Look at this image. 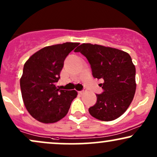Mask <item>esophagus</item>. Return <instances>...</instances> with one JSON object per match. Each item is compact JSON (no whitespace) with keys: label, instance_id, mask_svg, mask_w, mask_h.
I'll return each mask as SVG.
<instances>
[{"label":"esophagus","instance_id":"1","mask_svg":"<svg viewBox=\"0 0 157 157\" xmlns=\"http://www.w3.org/2000/svg\"><path fill=\"white\" fill-rule=\"evenodd\" d=\"M86 92V90H81V91H79V94H81V95H82V94H84Z\"/></svg>","mask_w":157,"mask_h":157}]
</instances>
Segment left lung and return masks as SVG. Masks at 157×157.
<instances>
[{
    "instance_id": "8db88e82",
    "label": "left lung",
    "mask_w": 157,
    "mask_h": 157,
    "mask_svg": "<svg viewBox=\"0 0 157 157\" xmlns=\"http://www.w3.org/2000/svg\"><path fill=\"white\" fill-rule=\"evenodd\" d=\"M86 56L94 78L101 79L102 94L88 109L94 118L104 121L118 118L132 101L136 90L135 67L131 56L118 49L84 43L75 50Z\"/></svg>"
}]
</instances>
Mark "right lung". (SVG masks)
Listing matches in <instances>:
<instances>
[{"label":"right lung","mask_w":157,"mask_h":157,"mask_svg":"<svg viewBox=\"0 0 157 157\" xmlns=\"http://www.w3.org/2000/svg\"><path fill=\"white\" fill-rule=\"evenodd\" d=\"M79 44L66 42L45 47L25 63L20 78L22 100L30 115L39 122L52 124L62 119L77 97L75 90H60L56 83L64 60Z\"/></svg>","instance_id":"obj_1"}]
</instances>
